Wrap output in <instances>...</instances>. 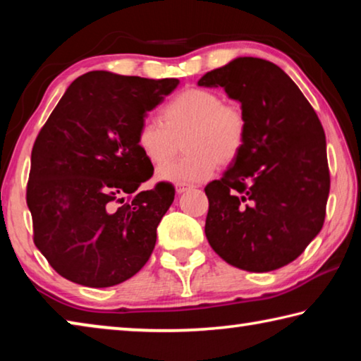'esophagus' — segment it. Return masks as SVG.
<instances>
[{"label":"esophagus","instance_id":"esophagus-1","mask_svg":"<svg viewBox=\"0 0 361 361\" xmlns=\"http://www.w3.org/2000/svg\"><path fill=\"white\" fill-rule=\"evenodd\" d=\"M189 188H191V186H188V185H176L175 186V192L176 194H183V192H186Z\"/></svg>","mask_w":361,"mask_h":361}]
</instances>
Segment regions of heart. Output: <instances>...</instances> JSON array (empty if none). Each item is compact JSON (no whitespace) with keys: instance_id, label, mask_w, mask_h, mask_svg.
<instances>
[{"instance_id":"heart-1","label":"heart","mask_w":361,"mask_h":361,"mask_svg":"<svg viewBox=\"0 0 361 361\" xmlns=\"http://www.w3.org/2000/svg\"><path fill=\"white\" fill-rule=\"evenodd\" d=\"M162 119L146 118L138 127L137 146L151 164L166 162L183 138L187 156L164 164L157 178L192 185L210 178L218 164L234 162L245 146L247 118L242 108L228 105L209 89H186L162 108Z\"/></svg>"}]
</instances>
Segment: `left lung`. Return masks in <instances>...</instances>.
Segmentation results:
<instances>
[{
    "label": "left lung",
    "instance_id": "8db88e82",
    "mask_svg": "<svg viewBox=\"0 0 361 361\" xmlns=\"http://www.w3.org/2000/svg\"><path fill=\"white\" fill-rule=\"evenodd\" d=\"M197 85L223 87L247 118L240 156L205 188L207 240L231 266L276 271L325 221L329 170L319 116L293 79L262 59L237 57Z\"/></svg>",
    "mask_w": 361,
    "mask_h": 361
}]
</instances>
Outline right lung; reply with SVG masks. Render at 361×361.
I'll list each match as a JSON object with an SVG mask.
<instances>
[{"instance_id":"1","label":"right lung","mask_w":361,"mask_h":361,"mask_svg":"<svg viewBox=\"0 0 361 361\" xmlns=\"http://www.w3.org/2000/svg\"><path fill=\"white\" fill-rule=\"evenodd\" d=\"M178 79L90 71L70 84L32 151L27 205L35 245L60 276L106 288L142 269L175 197L169 183L126 195L154 169L137 146L138 127Z\"/></svg>"}]
</instances>
